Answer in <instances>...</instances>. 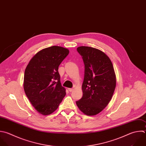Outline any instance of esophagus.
Returning a JSON list of instances; mask_svg holds the SVG:
<instances>
[{"mask_svg":"<svg viewBox=\"0 0 146 146\" xmlns=\"http://www.w3.org/2000/svg\"><path fill=\"white\" fill-rule=\"evenodd\" d=\"M73 90H74V89L72 88H68V91H69L70 92H72V91H73Z\"/></svg>","mask_w":146,"mask_h":146,"instance_id":"esophagus-1","label":"esophagus"}]
</instances>
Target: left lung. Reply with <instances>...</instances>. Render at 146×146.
I'll use <instances>...</instances> for the list:
<instances>
[{"mask_svg": "<svg viewBox=\"0 0 146 146\" xmlns=\"http://www.w3.org/2000/svg\"><path fill=\"white\" fill-rule=\"evenodd\" d=\"M84 64L82 98L76 102L84 114L95 115L100 112L111 99L116 86V77L112 62L102 51L91 47L77 48Z\"/></svg>", "mask_w": 146, "mask_h": 146, "instance_id": "left-lung-1", "label": "left lung"}]
</instances>
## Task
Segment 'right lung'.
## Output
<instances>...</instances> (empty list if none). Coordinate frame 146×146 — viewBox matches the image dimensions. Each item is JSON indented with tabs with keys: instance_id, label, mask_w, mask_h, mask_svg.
<instances>
[{
	"instance_id": "add662e5",
	"label": "right lung",
	"mask_w": 146,
	"mask_h": 146,
	"mask_svg": "<svg viewBox=\"0 0 146 146\" xmlns=\"http://www.w3.org/2000/svg\"><path fill=\"white\" fill-rule=\"evenodd\" d=\"M68 54V49L59 46L43 49L34 55L25 70V93L32 105L43 115L54 112L66 95L58 68Z\"/></svg>"
}]
</instances>
